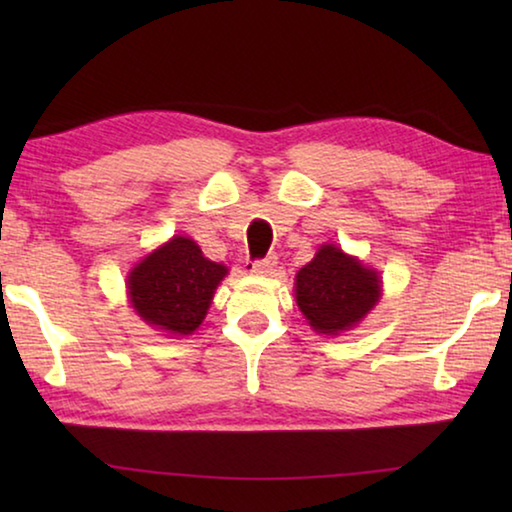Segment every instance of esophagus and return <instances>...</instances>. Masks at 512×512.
Here are the masks:
<instances>
[{
    "label": "esophagus",
    "instance_id": "1",
    "mask_svg": "<svg viewBox=\"0 0 512 512\" xmlns=\"http://www.w3.org/2000/svg\"><path fill=\"white\" fill-rule=\"evenodd\" d=\"M277 266V257L275 255H268L264 259H255V262L248 264V271L255 273V275H271Z\"/></svg>",
    "mask_w": 512,
    "mask_h": 512
}]
</instances>
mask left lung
<instances>
[{
	"instance_id": "left-lung-1",
	"label": "left lung",
	"mask_w": 512,
	"mask_h": 512,
	"mask_svg": "<svg viewBox=\"0 0 512 512\" xmlns=\"http://www.w3.org/2000/svg\"><path fill=\"white\" fill-rule=\"evenodd\" d=\"M379 275L334 246H323L296 275V302L320 334H339L379 300Z\"/></svg>"
}]
</instances>
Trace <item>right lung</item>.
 Here are the masks:
<instances>
[{"label":"right lung","mask_w":512,"mask_h":512,"mask_svg":"<svg viewBox=\"0 0 512 512\" xmlns=\"http://www.w3.org/2000/svg\"><path fill=\"white\" fill-rule=\"evenodd\" d=\"M225 273L228 268L205 259L192 239L173 237L133 268L128 296L149 325L173 336L192 334Z\"/></svg>","instance_id":"1"}]
</instances>
